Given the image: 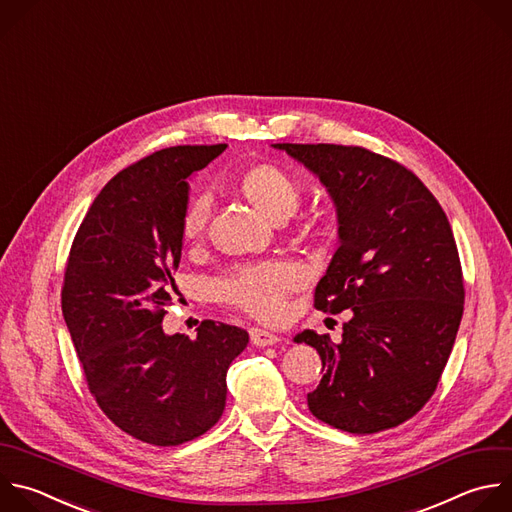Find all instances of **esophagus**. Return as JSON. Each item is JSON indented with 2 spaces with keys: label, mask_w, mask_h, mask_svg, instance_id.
Instances as JSON below:
<instances>
[{
  "label": "esophagus",
  "mask_w": 512,
  "mask_h": 512,
  "mask_svg": "<svg viewBox=\"0 0 512 512\" xmlns=\"http://www.w3.org/2000/svg\"><path fill=\"white\" fill-rule=\"evenodd\" d=\"M251 335V344L257 346V348H265V346H275L279 342V335L267 331V329H261V327H251L249 331Z\"/></svg>",
  "instance_id": "obj_1"
}]
</instances>
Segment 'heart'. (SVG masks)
<instances>
[{
	"instance_id": "obj_1",
	"label": "heart",
	"mask_w": 512,
	"mask_h": 512,
	"mask_svg": "<svg viewBox=\"0 0 512 512\" xmlns=\"http://www.w3.org/2000/svg\"><path fill=\"white\" fill-rule=\"evenodd\" d=\"M237 191L269 223H283L301 205V183L283 166L263 162L247 168L237 179ZM211 221V199L197 195L181 217L183 243L195 247L203 241ZM303 273L291 263H261L233 269L217 281V295L249 311L255 317L273 321L285 311L291 293L301 289Z\"/></svg>"
}]
</instances>
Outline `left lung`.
Segmentation results:
<instances>
[{
	"label": "left lung",
	"instance_id": "8db88e82",
	"mask_svg": "<svg viewBox=\"0 0 512 512\" xmlns=\"http://www.w3.org/2000/svg\"><path fill=\"white\" fill-rule=\"evenodd\" d=\"M321 181L339 247L315 287V309L352 311L342 342L311 329L323 378L309 412L339 430L374 434L410 420L434 394L464 311L450 223L400 162L362 146L273 144Z\"/></svg>",
	"mask_w": 512,
	"mask_h": 512
}]
</instances>
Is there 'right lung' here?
<instances>
[{
	"label": "right lung",
	"instance_id": "obj_1",
	"mask_svg": "<svg viewBox=\"0 0 512 512\" xmlns=\"http://www.w3.org/2000/svg\"><path fill=\"white\" fill-rule=\"evenodd\" d=\"M227 144L162 148L120 173L88 209L70 249L62 313L88 390L126 434L177 446L213 428L227 370L249 333L205 319L197 337L162 331L179 269L189 177Z\"/></svg>",
	"mask_w": 512,
	"mask_h": 512
}]
</instances>
